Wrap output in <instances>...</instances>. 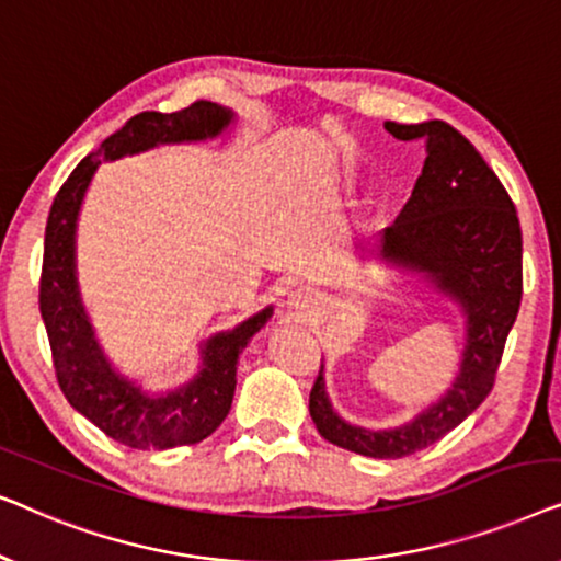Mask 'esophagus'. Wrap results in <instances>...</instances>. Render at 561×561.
<instances>
[{
  "label": "esophagus",
  "instance_id": "obj_1",
  "mask_svg": "<svg viewBox=\"0 0 561 561\" xmlns=\"http://www.w3.org/2000/svg\"><path fill=\"white\" fill-rule=\"evenodd\" d=\"M311 304H313V296H311L309 288H298V290H294V294H290V306H294L296 311H306Z\"/></svg>",
  "mask_w": 561,
  "mask_h": 561
}]
</instances>
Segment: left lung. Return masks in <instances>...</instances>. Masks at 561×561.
<instances>
[{
    "mask_svg": "<svg viewBox=\"0 0 561 561\" xmlns=\"http://www.w3.org/2000/svg\"><path fill=\"white\" fill-rule=\"evenodd\" d=\"M396 140H421L426 160L393 225L380 234L388 265L421 273L462 306L467 342L451 388L409 424L352 426L336 416L324 388V365L309 396L319 434L365 457L398 459L432 447L462 424L493 390L505 340L524 294V240L516 206L474 145L442 119L386 122Z\"/></svg>",
    "mask_w": 561,
    "mask_h": 561,
    "instance_id": "obj_1",
    "label": "left lung"
}]
</instances>
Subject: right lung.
Here are the masks:
<instances>
[{"label": "right lung", "instance_id": "right-lung-1", "mask_svg": "<svg viewBox=\"0 0 561 561\" xmlns=\"http://www.w3.org/2000/svg\"><path fill=\"white\" fill-rule=\"evenodd\" d=\"M234 119L232 110L214 102H194L181 112H140L125 127L89 152L53 198L45 225L41 273V313L48 332L58 386L81 416L114 442L133 449H171L196 444L217 432L232 409L237 359L250 336L265 327L273 306L219 332L202 347V370L183 388L150 396L112 370L83 311L76 283V221L94 171L102 160L135 156L156 145L196 142L217 137Z\"/></svg>", "mask_w": 561, "mask_h": 561}]
</instances>
